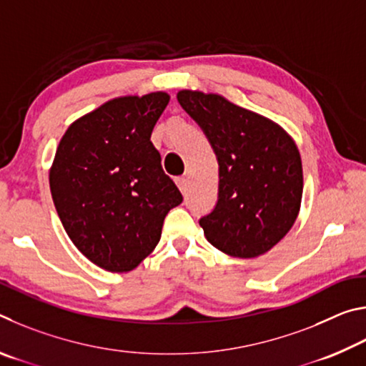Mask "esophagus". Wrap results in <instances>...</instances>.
Segmentation results:
<instances>
[{
  "label": "esophagus",
  "mask_w": 366,
  "mask_h": 366,
  "mask_svg": "<svg viewBox=\"0 0 366 366\" xmlns=\"http://www.w3.org/2000/svg\"><path fill=\"white\" fill-rule=\"evenodd\" d=\"M176 184H177V187H179V190L182 192V194H185V192H187V185H189V179L187 177H177L176 179Z\"/></svg>",
  "instance_id": "1"
}]
</instances>
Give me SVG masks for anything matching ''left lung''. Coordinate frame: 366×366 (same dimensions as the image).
<instances>
[{
  "instance_id": "8db88e82",
  "label": "left lung",
  "mask_w": 366,
  "mask_h": 366,
  "mask_svg": "<svg viewBox=\"0 0 366 366\" xmlns=\"http://www.w3.org/2000/svg\"><path fill=\"white\" fill-rule=\"evenodd\" d=\"M177 102L205 132L219 164L218 202L200 218L205 237L235 258L271 250L294 226L303 172L281 126L216 94L181 90Z\"/></svg>"
}]
</instances>
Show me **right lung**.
I'll list each match as a JSON object with an SVG mask.
<instances>
[{"label":"right lung","mask_w":366,"mask_h":366,"mask_svg":"<svg viewBox=\"0 0 366 366\" xmlns=\"http://www.w3.org/2000/svg\"><path fill=\"white\" fill-rule=\"evenodd\" d=\"M168 103L164 92L114 98L74 121L56 148L49 189L59 219L82 255L107 271L137 268L182 203L150 140Z\"/></svg>","instance_id":"add662e5"}]
</instances>
